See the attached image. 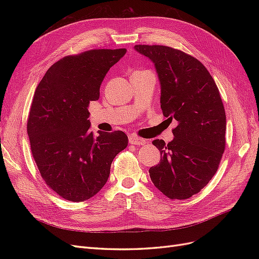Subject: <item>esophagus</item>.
I'll return each mask as SVG.
<instances>
[{"instance_id": "1", "label": "esophagus", "mask_w": 259, "mask_h": 259, "mask_svg": "<svg viewBox=\"0 0 259 259\" xmlns=\"http://www.w3.org/2000/svg\"><path fill=\"white\" fill-rule=\"evenodd\" d=\"M128 142L132 145H139V146H144L147 144V140L144 138H140L137 136H130L128 137Z\"/></svg>"}]
</instances>
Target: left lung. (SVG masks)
<instances>
[{"mask_svg": "<svg viewBox=\"0 0 259 259\" xmlns=\"http://www.w3.org/2000/svg\"><path fill=\"white\" fill-rule=\"evenodd\" d=\"M150 59L161 84V108L178 122L174 139H155L161 161L149 169L153 185L174 200L201 191L218 169L226 146V113L213 77L197 58L163 45H135Z\"/></svg>", "mask_w": 259, "mask_h": 259, "instance_id": "obj_1", "label": "left lung"}]
</instances>
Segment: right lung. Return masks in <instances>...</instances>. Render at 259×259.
Wrapping results in <instances>:
<instances>
[{
  "instance_id": "add662e5",
  "label": "right lung",
  "mask_w": 259,
  "mask_h": 259,
  "mask_svg": "<svg viewBox=\"0 0 259 259\" xmlns=\"http://www.w3.org/2000/svg\"><path fill=\"white\" fill-rule=\"evenodd\" d=\"M126 49L91 50L58 60L38 83L28 116L31 152L40 174L62 199L83 202L105 186L115 155L127 147L122 131H90V101Z\"/></svg>"
}]
</instances>
